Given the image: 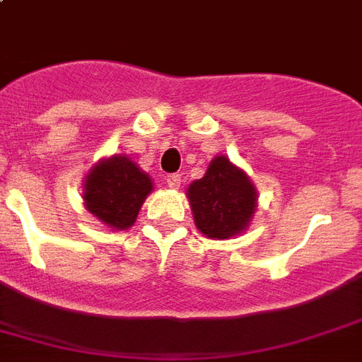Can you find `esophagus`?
Segmentation results:
<instances>
[{"mask_svg":"<svg viewBox=\"0 0 362 362\" xmlns=\"http://www.w3.org/2000/svg\"><path fill=\"white\" fill-rule=\"evenodd\" d=\"M165 184H167L170 189H178L182 184V176L178 175V173H175V175H167L165 176Z\"/></svg>","mask_w":362,"mask_h":362,"instance_id":"34e87169","label":"esophagus"}]
</instances>
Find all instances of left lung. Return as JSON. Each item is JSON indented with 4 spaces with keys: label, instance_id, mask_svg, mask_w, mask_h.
I'll use <instances>...</instances> for the list:
<instances>
[{
    "label": "left lung",
    "instance_id": "obj_1",
    "mask_svg": "<svg viewBox=\"0 0 362 362\" xmlns=\"http://www.w3.org/2000/svg\"><path fill=\"white\" fill-rule=\"evenodd\" d=\"M186 195L199 231L218 240L246 231L257 209V189L250 176L226 156H216Z\"/></svg>",
    "mask_w": 362,
    "mask_h": 362
}]
</instances>
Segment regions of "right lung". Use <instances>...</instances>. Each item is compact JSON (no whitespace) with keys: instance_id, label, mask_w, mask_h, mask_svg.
<instances>
[{"instance_id":"right-lung-1","label":"right lung","mask_w":362,"mask_h":362,"mask_svg":"<svg viewBox=\"0 0 362 362\" xmlns=\"http://www.w3.org/2000/svg\"><path fill=\"white\" fill-rule=\"evenodd\" d=\"M153 189L152 178L127 156L101 159L84 178V206L110 229L124 231L135 223L144 199Z\"/></svg>"}]
</instances>
